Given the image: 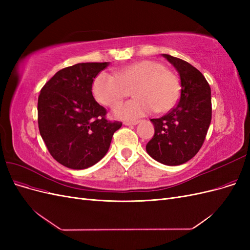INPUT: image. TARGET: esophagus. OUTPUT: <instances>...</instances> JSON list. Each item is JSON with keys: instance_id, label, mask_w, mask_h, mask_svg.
<instances>
[{"instance_id": "esophagus-1", "label": "esophagus", "mask_w": 250, "mask_h": 250, "mask_svg": "<svg viewBox=\"0 0 250 250\" xmlns=\"http://www.w3.org/2000/svg\"><path fill=\"white\" fill-rule=\"evenodd\" d=\"M140 123V121H130V122H124V124L125 125H127V126H131V125H137V124H139Z\"/></svg>"}]
</instances>
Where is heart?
I'll list each match as a JSON object with an SVG mask.
<instances>
[{
	"mask_svg": "<svg viewBox=\"0 0 250 250\" xmlns=\"http://www.w3.org/2000/svg\"><path fill=\"white\" fill-rule=\"evenodd\" d=\"M135 99L118 105L115 116L123 120H137L154 110L168 112L175 106L180 95V83L173 72L153 60L124 66L117 75L101 72L93 83L96 99L105 106L113 107L131 94Z\"/></svg>",
	"mask_w": 250,
	"mask_h": 250,
	"instance_id": "obj_1",
	"label": "heart"
}]
</instances>
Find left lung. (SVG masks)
I'll list each match as a JSON object with an SVG mask.
<instances>
[{"label":"left lung","mask_w":250,"mask_h":250,"mask_svg":"<svg viewBox=\"0 0 250 250\" xmlns=\"http://www.w3.org/2000/svg\"><path fill=\"white\" fill-rule=\"evenodd\" d=\"M180 77L178 104L167 115L151 119L154 135L146 145L158 163L178 166L193 158L206 140L211 120L210 87L203 75L185 60L163 54Z\"/></svg>","instance_id":"1"}]
</instances>
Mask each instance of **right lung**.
<instances>
[{
    "mask_svg": "<svg viewBox=\"0 0 250 250\" xmlns=\"http://www.w3.org/2000/svg\"><path fill=\"white\" fill-rule=\"evenodd\" d=\"M109 62H83L58 71L41 90L39 128L50 154L66 168L92 167L107 153L122 123L107 121L92 93L94 79Z\"/></svg>",
    "mask_w": 250,
    "mask_h": 250,
    "instance_id": "obj_1",
    "label": "right lung"
}]
</instances>
